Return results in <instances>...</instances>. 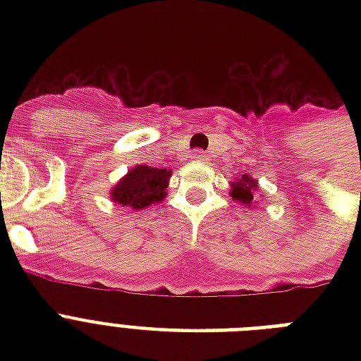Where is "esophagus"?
Segmentation results:
<instances>
[{"label":"esophagus","instance_id":"1","mask_svg":"<svg viewBox=\"0 0 361 361\" xmlns=\"http://www.w3.org/2000/svg\"><path fill=\"white\" fill-rule=\"evenodd\" d=\"M191 157H192V161H198V163H202V161H206V159H208V157H206V153L200 152V149H197V152H192Z\"/></svg>","mask_w":361,"mask_h":361}]
</instances>
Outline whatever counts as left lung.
<instances>
[{
	"instance_id": "8db88e82",
	"label": "left lung",
	"mask_w": 361,
	"mask_h": 361,
	"mask_svg": "<svg viewBox=\"0 0 361 361\" xmlns=\"http://www.w3.org/2000/svg\"><path fill=\"white\" fill-rule=\"evenodd\" d=\"M228 195H231L234 202H240L241 206H247V208H255L257 197H262L257 180L249 174L238 176L236 180L231 183V192Z\"/></svg>"
}]
</instances>
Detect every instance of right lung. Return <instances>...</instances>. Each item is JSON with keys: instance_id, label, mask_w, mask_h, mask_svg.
<instances>
[{"instance_id": "right-lung-1", "label": "right lung", "mask_w": 361, "mask_h": 361, "mask_svg": "<svg viewBox=\"0 0 361 361\" xmlns=\"http://www.w3.org/2000/svg\"><path fill=\"white\" fill-rule=\"evenodd\" d=\"M172 170L136 164L110 189V200L133 212L149 208L166 198Z\"/></svg>"}]
</instances>
